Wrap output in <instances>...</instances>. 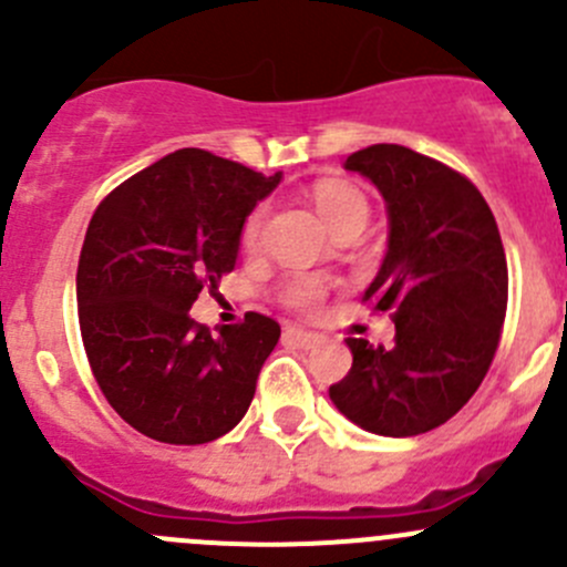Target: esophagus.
Listing matches in <instances>:
<instances>
[{
    "label": "esophagus",
    "mask_w": 567,
    "mask_h": 567,
    "mask_svg": "<svg viewBox=\"0 0 567 567\" xmlns=\"http://www.w3.org/2000/svg\"><path fill=\"white\" fill-rule=\"evenodd\" d=\"M284 336H286V339L297 341V344H300V347H313V344H319V333H313V330L295 328V324H289Z\"/></svg>",
    "instance_id": "1"
}]
</instances>
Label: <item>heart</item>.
<instances>
[{
  "mask_svg": "<svg viewBox=\"0 0 567 567\" xmlns=\"http://www.w3.org/2000/svg\"><path fill=\"white\" fill-rule=\"evenodd\" d=\"M311 200L317 206L319 217L328 223L330 231L341 228L344 223L352 220H363L367 223L369 217V200L355 184L341 182V178H319L317 184L311 187ZM265 223H267V204L254 206L248 212L243 223V248L245 250H256L261 243V234H265ZM322 284L313 281V278H297L286 286L284 297L291 308H300V311H311L322 302Z\"/></svg>",
  "mask_w": 567,
  "mask_h": 567,
  "instance_id": "b5f03b06",
  "label": "heart"
}]
</instances>
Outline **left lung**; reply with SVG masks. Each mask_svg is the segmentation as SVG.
Listing matches in <instances>:
<instances>
[{
  "label": "left lung",
  "instance_id": "8db88e82",
  "mask_svg": "<svg viewBox=\"0 0 567 567\" xmlns=\"http://www.w3.org/2000/svg\"><path fill=\"white\" fill-rule=\"evenodd\" d=\"M389 212V250L363 302L394 319V344L347 339L352 367L330 385L358 427L408 439L450 422L491 369L507 311V259L491 206L444 162L378 143L347 156Z\"/></svg>",
  "mask_w": 567,
  "mask_h": 567
}]
</instances>
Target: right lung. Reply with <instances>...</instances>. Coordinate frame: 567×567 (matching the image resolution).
<instances>
[{"label": "right lung", "mask_w": 567, "mask_h": 567, "mask_svg": "<svg viewBox=\"0 0 567 567\" xmlns=\"http://www.w3.org/2000/svg\"><path fill=\"white\" fill-rule=\"evenodd\" d=\"M281 173L182 148L112 189L76 270L93 378L117 416L162 444H209L237 427L281 324L248 311L212 336L189 317L234 270L248 212Z\"/></svg>", "instance_id": "right-lung-1"}]
</instances>
